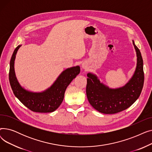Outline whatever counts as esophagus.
<instances>
[{
  "instance_id": "esophagus-1",
  "label": "esophagus",
  "mask_w": 152,
  "mask_h": 152,
  "mask_svg": "<svg viewBox=\"0 0 152 152\" xmlns=\"http://www.w3.org/2000/svg\"><path fill=\"white\" fill-rule=\"evenodd\" d=\"M83 66V68H86V67H85V66H84V65H83V66Z\"/></svg>"
}]
</instances>
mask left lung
<instances>
[{
    "label": "left lung",
    "mask_w": 152,
    "mask_h": 152,
    "mask_svg": "<svg viewBox=\"0 0 152 152\" xmlns=\"http://www.w3.org/2000/svg\"><path fill=\"white\" fill-rule=\"evenodd\" d=\"M133 45L137 54V66L131 79L125 86L110 89L103 84L95 75H87L86 95L90 104L98 111L104 114H115L131 107L141 94L144 73L143 60L138 47Z\"/></svg>",
    "instance_id": "obj_1"
}]
</instances>
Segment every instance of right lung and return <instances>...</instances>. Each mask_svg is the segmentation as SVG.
Returning <instances> with one entry per match:
<instances>
[{"instance_id":"obj_1","label":"right lung","mask_w":152,"mask_h":152,"mask_svg":"<svg viewBox=\"0 0 152 152\" xmlns=\"http://www.w3.org/2000/svg\"><path fill=\"white\" fill-rule=\"evenodd\" d=\"M21 46V45H19L15 49L10 62L9 81L13 94L24 105L31 111L39 113L53 112L61 105L67 87L80 73V67L76 66L63 71L55 83L45 91H28L20 85L15 73L16 54Z\"/></svg>"}]
</instances>
